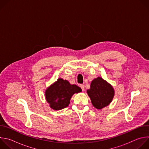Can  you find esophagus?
Masks as SVG:
<instances>
[{
	"mask_svg": "<svg viewBox=\"0 0 149 149\" xmlns=\"http://www.w3.org/2000/svg\"><path fill=\"white\" fill-rule=\"evenodd\" d=\"M80 87L81 88L82 91H85V88H84V85L81 84V85H80Z\"/></svg>",
	"mask_w": 149,
	"mask_h": 149,
	"instance_id": "esophagus-1",
	"label": "esophagus"
}]
</instances>
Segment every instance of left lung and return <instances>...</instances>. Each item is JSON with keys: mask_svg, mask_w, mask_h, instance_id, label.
<instances>
[{"mask_svg": "<svg viewBox=\"0 0 149 149\" xmlns=\"http://www.w3.org/2000/svg\"><path fill=\"white\" fill-rule=\"evenodd\" d=\"M87 93L93 105L98 110L108 106L111 102L115 93L111 85L100 77L92 81L90 88L87 90Z\"/></svg>", "mask_w": 149, "mask_h": 149, "instance_id": "left-lung-1", "label": "left lung"}]
</instances>
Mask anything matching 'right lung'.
<instances>
[{
  "instance_id": "1",
  "label": "right lung",
  "mask_w": 149,
  "mask_h": 149,
  "mask_svg": "<svg viewBox=\"0 0 149 149\" xmlns=\"http://www.w3.org/2000/svg\"><path fill=\"white\" fill-rule=\"evenodd\" d=\"M81 91L77 85L71 84L68 81L59 78L46 89L45 96L52 110H60L68 107L75 93Z\"/></svg>"
}]
</instances>
